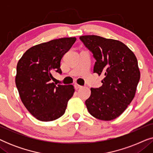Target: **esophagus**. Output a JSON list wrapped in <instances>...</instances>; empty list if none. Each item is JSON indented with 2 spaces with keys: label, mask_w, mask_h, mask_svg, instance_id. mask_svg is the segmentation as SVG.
<instances>
[{
  "label": "esophagus",
  "mask_w": 153,
  "mask_h": 153,
  "mask_svg": "<svg viewBox=\"0 0 153 153\" xmlns=\"http://www.w3.org/2000/svg\"><path fill=\"white\" fill-rule=\"evenodd\" d=\"M74 88H75V89H79V88H82V86H81V85L78 84V83H75Z\"/></svg>",
  "instance_id": "1"
}]
</instances>
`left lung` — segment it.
<instances>
[{
  "label": "left lung",
  "mask_w": 153,
  "mask_h": 153,
  "mask_svg": "<svg viewBox=\"0 0 153 153\" xmlns=\"http://www.w3.org/2000/svg\"><path fill=\"white\" fill-rule=\"evenodd\" d=\"M93 53V71L104 75L102 85L91 88L85 101L92 116L102 120H111L120 116L135 96L140 71L134 53L121 42L97 35L79 37Z\"/></svg>",
  "instance_id": "8db88e82"
}]
</instances>
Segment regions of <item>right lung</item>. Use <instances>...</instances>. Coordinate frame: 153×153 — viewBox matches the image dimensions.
<instances>
[{
    "label": "right lung",
    "instance_id": "obj_1",
    "mask_svg": "<svg viewBox=\"0 0 153 153\" xmlns=\"http://www.w3.org/2000/svg\"><path fill=\"white\" fill-rule=\"evenodd\" d=\"M63 37L30 47L16 65L15 83L21 100L37 120L48 122L59 118L65 112L73 96L72 85H56L52 72L61 73L60 60L76 41Z\"/></svg>",
    "mask_w": 153,
    "mask_h": 153
}]
</instances>
